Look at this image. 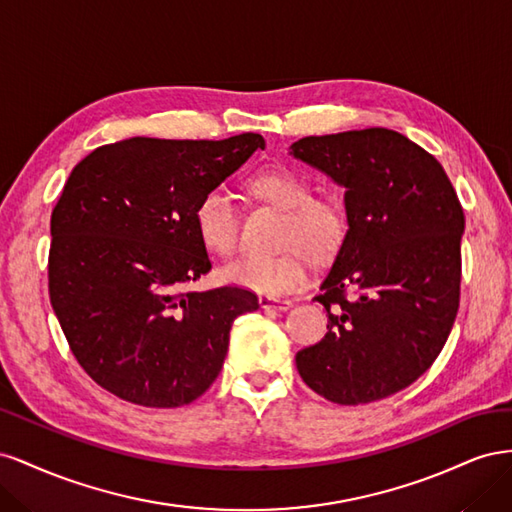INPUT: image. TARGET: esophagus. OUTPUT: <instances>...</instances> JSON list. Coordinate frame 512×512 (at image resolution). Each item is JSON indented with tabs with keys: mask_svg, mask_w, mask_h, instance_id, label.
I'll return each instance as SVG.
<instances>
[{
	"mask_svg": "<svg viewBox=\"0 0 512 512\" xmlns=\"http://www.w3.org/2000/svg\"><path fill=\"white\" fill-rule=\"evenodd\" d=\"M258 303L262 309H273V312H288L292 307V301L275 299V297H258Z\"/></svg>",
	"mask_w": 512,
	"mask_h": 512,
	"instance_id": "obj_1",
	"label": "esophagus"
}]
</instances>
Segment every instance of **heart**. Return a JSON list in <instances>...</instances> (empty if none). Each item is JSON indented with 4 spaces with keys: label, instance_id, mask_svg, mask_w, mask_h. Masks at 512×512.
Here are the masks:
<instances>
[{
    "label": "heart",
    "instance_id": "obj_1",
    "mask_svg": "<svg viewBox=\"0 0 512 512\" xmlns=\"http://www.w3.org/2000/svg\"><path fill=\"white\" fill-rule=\"evenodd\" d=\"M256 198L286 211L277 256H245L222 269V277L245 290L277 297L303 286L307 262L303 250L318 262L329 260L346 237V209L335 198H314L312 185L288 168H269L250 181ZM194 224L209 252L230 256L239 243V209L226 190L213 188L198 200Z\"/></svg>",
    "mask_w": 512,
    "mask_h": 512
}]
</instances>
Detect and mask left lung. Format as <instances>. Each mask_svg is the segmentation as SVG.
I'll list each match as a JSON object with an SVG mask.
<instances>
[{
  "label": "left lung",
  "instance_id": "8db88e82",
  "mask_svg": "<svg viewBox=\"0 0 512 512\" xmlns=\"http://www.w3.org/2000/svg\"><path fill=\"white\" fill-rule=\"evenodd\" d=\"M290 156L342 185L348 230L318 303L327 335L297 352L333 404L384 399L438 359L459 307L466 220L442 164L386 128L305 136Z\"/></svg>",
  "mask_w": 512,
  "mask_h": 512
}]
</instances>
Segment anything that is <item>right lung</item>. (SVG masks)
Listing matches in <instances>:
<instances>
[{"label": "right lung", "mask_w": 512, "mask_h": 512, "mask_svg": "<svg viewBox=\"0 0 512 512\" xmlns=\"http://www.w3.org/2000/svg\"><path fill=\"white\" fill-rule=\"evenodd\" d=\"M256 149L265 138L252 132L134 136L72 168L51 215L49 294L72 354L102 389L177 408L218 378L232 322L258 297L237 286L183 292L211 269L194 211Z\"/></svg>", "instance_id": "right-lung-1"}]
</instances>
